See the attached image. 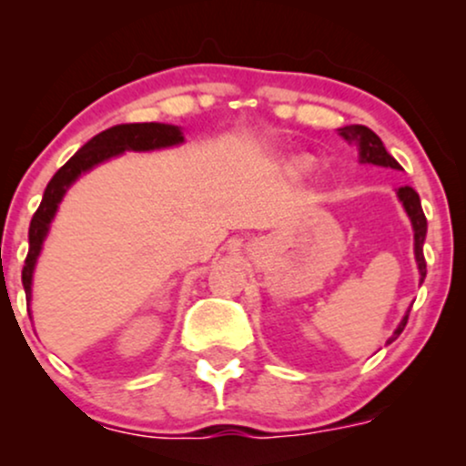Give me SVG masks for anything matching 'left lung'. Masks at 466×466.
<instances>
[{
	"instance_id": "left-lung-1",
	"label": "left lung",
	"mask_w": 466,
	"mask_h": 466,
	"mask_svg": "<svg viewBox=\"0 0 466 466\" xmlns=\"http://www.w3.org/2000/svg\"><path fill=\"white\" fill-rule=\"evenodd\" d=\"M339 133L346 137V140H355L357 144H360L361 162L386 166V168H388V166H390V168H400V164L386 151V147H383V142L379 140L377 133L368 129V127H363V125L344 127V129H339ZM397 195H399V199L403 201L405 212H408L410 218H411V226H414V254H416V263H419L420 280H425L427 263H425V256H422V243H425V234H427V218H425V215H422L419 192L411 188V186H403V188H399ZM405 324H408V315H405L403 322L399 324V329L394 330V335L390 337L388 344H390V341L397 339L400 333H403Z\"/></svg>"
}]
</instances>
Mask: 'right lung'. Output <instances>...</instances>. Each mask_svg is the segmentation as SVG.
<instances>
[{
  "label": "right lung",
  "mask_w": 466,
  "mask_h": 466,
  "mask_svg": "<svg viewBox=\"0 0 466 466\" xmlns=\"http://www.w3.org/2000/svg\"><path fill=\"white\" fill-rule=\"evenodd\" d=\"M179 142H184V133H181L179 127L173 125H157V122L116 125L111 127V129L94 136L66 166H61V168L56 170V175L50 179V184H47V188L44 192L39 210L35 212V217H32L30 221V249L28 256H25L24 271H21V280H24L25 298H28V300L36 256H39L47 228H50V221L55 218L58 203H61L69 184H72L80 173H85V170H89L96 164L105 162V159L114 157V155H120L122 151H153V148L173 147V144Z\"/></svg>",
  "instance_id": "add662e5"
}]
</instances>
